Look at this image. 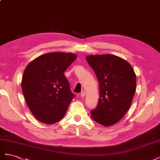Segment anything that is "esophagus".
<instances>
[{"label":"esophagus","mask_w":160,"mask_h":160,"mask_svg":"<svg viewBox=\"0 0 160 160\" xmlns=\"http://www.w3.org/2000/svg\"><path fill=\"white\" fill-rule=\"evenodd\" d=\"M85 96V91H82L81 93V97H82V98H84Z\"/></svg>","instance_id":"1"}]
</instances>
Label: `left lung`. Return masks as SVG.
Segmentation results:
<instances>
[{
    "label": "left lung",
    "mask_w": 160,
    "mask_h": 160,
    "mask_svg": "<svg viewBox=\"0 0 160 160\" xmlns=\"http://www.w3.org/2000/svg\"><path fill=\"white\" fill-rule=\"evenodd\" d=\"M86 60L99 84L98 105L91 111V116L103 126H111L130 108L136 90V75L127 61L116 55H89Z\"/></svg>",
    "instance_id": "left-lung-1"
}]
</instances>
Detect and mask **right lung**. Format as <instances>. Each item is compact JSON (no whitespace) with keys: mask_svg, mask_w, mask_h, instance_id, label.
I'll return each instance as SVG.
<instances>
[{"mask_svg":"<svg viewBox=\"0 0 160 160\" xmlns=\"http://www.w3.org/2000/svg\"><path fill=\"white\" fill-rule=\"evenodd\" d=\"M77 57L73 53L49 52L26 67L22 91L28 108L39 122L50 125L63 118L74 98L64 72Z\"/></svg>","mask_w":160,"mask_h":160,"instance_id":"right-lung-1","label":"right lung"}]
</instances>
